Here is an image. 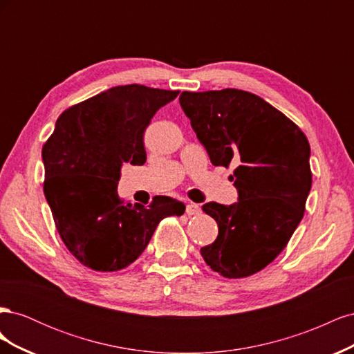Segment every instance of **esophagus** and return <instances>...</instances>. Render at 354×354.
Returning a JSON list of instances; mask_svg holds the SVG:
<instances>
[{"label": "esophagus", "instance_id": "34e87169", "mask_svg": "<svg viewBox=\"0 0 354 354\" xmlns=\"http://www.w3.org/2000/svg\"><path fill=\"white\" fill-rule=\"evenodd\" d=\"M201 212V208H199V205L198 203H187V207H186V214L187 216H198V214Z\"/></svg>", "mask_w": 354, "mask_h": 354}]
</instances>
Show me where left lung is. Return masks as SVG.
I'll list each match as a JSON object with an SVG mask.
<instances>
[{
  "label": "left lung",
  "mask_w": 354,
  "mask_h": 354,
  "mask_svg": "<svg viewBox=\"0 0 354 354\" xmlns=\"http://www.w3.org/2000/svg\"><path fill=\"white\" fill-rule=\"evenodd\" d=\"M180 104L212 165L234 167L238 190L232 205L202 207L217 221L218 236L201 254L224 277L251 276L283 251L304 216L312 187L307 137L248 91H183Z\"/></svg>",
  "instance_id": "1"
}]
</instances>
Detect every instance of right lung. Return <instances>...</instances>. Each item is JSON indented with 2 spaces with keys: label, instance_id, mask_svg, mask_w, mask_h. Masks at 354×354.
I'll return each mask as SVG.
<instances>
[{
  "label": "right lung",
  "instance_id": "add662e5",
  "mask_svg": "<svg viewBox=\"0 0 354 354\" xmlns=\"http://www.w3.org/2000/svg\"><path fill=\"white\" fill-rule=\"evenodd\" d=\"M177 95L138 84L118 85L63 112L42 147L44 195L57 232L75 259L93 270L130 266L159 221L186 209L169 196H155L149 207L118 196L122 165L146 162L145 130Z\"/></svg>",
  "mask_w": 354,
  "mask_h": 354
}]
</instances>
